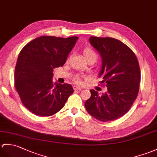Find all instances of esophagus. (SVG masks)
Masks as SVG:
<instances>
[{
	"label": "esophagus",
	"instance_id": "obj_1",
	"mask_svg": "<svg viewBox=\"0 0 157 157\" xmlns=\"http://www.w3.org/2000/svg\"><path fill=\"white\" fill-rule=\"evenodd\" d=\"M74 89L75 91H76V90H82V87H78V86H74Z\"/></svg>",
	"mask_w": 157,
	"mask_h": 157
}]
</instances>
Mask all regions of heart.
Segmentation results:
<instances>
[{
  "instance_id": "b5f03b06",
  "label": "heart",
  "mask_w": 157,
  "mask_h": 157,
  "mask_svg": "<svg viewBox=\"0 0 157 157\" xmlns=\"http://www.w3.org/2000/svg\"><path fill=\"white\" fill-rule=\"evenodd\" d=\"M83 55L86 61L88 60H92L94 62L96 61L98 59V54L95 51L92 49L90 48V47H86L83 50ZM74 82L75 83H80L81 81L78 77H75L74 78Z\"/></svg>"
}]
</instances>
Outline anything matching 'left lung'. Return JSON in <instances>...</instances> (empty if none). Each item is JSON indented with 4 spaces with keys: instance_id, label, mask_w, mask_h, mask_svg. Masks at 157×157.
Returning a JSON list of instances; mask_svg holds the SVG:
<instances>
[{
    "instance_id": "1",
    "label": "left lung",
    "mask_w": 157,
    "mask_h": 157,
    "mask_svg": "<svg viewBox=\"0 0 157 157\" xmlns=\"http://www.w3.org/2000/svg\"><path fill=\"white\" fill-rule=\"evenodd\" d=\"M90 42L101 56L99 77L108 91L100 96L91 90L85 107L100 121H112L126 114L136 99L140 82L139 63L132 50L118 39L91 37Z\"/></svg>"
}]
</instances>
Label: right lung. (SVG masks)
I'll use <instances>...</instances> for the list:
<instances>
[{
    "label": "right lung",
    "instance_id": "1",
    "mask_svg": "<svg viewBox=\"0 0 157 157\" xmlns=\"http://www.w3.org/2000/svg\"><path fill=\"white\" fill-rule=\"evenodd\" d=\"M78 39L42 36L21 51L14 71V86L22 103L34 114H56L74 93L70 84L53 82L52 78L53 69L65 64Z\"/></svg>",
    "mask_w": 157,
    "mask_h": 157
}]
</instances>
